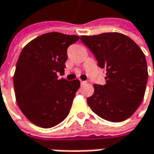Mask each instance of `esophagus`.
Wrapping results in <instances>:
<instances>
[{"mask_svg": "<svg viewBox=\"0 0 154 154\" xmlns=\"http://www.w3.org/2000/svg\"><path fill=\"white\" fill-rule=\"evenodd\" d=\"M80 83H81V85H86V84H87V82H86V81H82V80L80 81Z\"/></svg>", "mask_w": 154, "mask_h": 154, "instance_id": "esophagus-1", "label": "esophagus"}]
</instances>
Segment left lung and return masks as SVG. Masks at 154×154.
Segmentation results:
<instances>
[{
	"label": "left lung",
	"instance_id": "1",
	"mask_svg": "<svg viewBox=\"0 0 154 154\" xmlns=\"http://www.w3.org/2000/svg\"><path fill=\"white\" fill-rule=\"evenodd\" d=\"M80 39L106 70V84L93 85L88 106L109 122L131 117L141 104L146 87L148 71L143 51L131 38L119 32L81 36Z\"/></svg>",
	"mask_w": 154,
	"mask_h": 154
}]
</instances>
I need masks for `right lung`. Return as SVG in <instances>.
Wrapping results in <instances>:
<instances>
[{"label": "right lung", "instance_id": "add662e5", "mask_svg": "<svg viewBox=\"0 0 154 154\" xmlns=\"http://www.w3.org/2000/svg\"><path fill=\"white\" fill-rule=\"evenodd\" d=\"M77 35L48 32L30 41L21 51L13 77L16 100L22 113L41 128H52L69 113L79 80L59 79L64 73L67 49Z\"/></svg>", "mask_w": 154, "mask_h": 154}]
</instances>
